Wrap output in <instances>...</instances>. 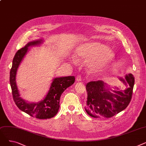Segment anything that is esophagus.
<instances>
[{"label":"esophagus","instance_id":"34e87169","mask_svg":"<svg viewBox=\"0 0 146 146\" xmlns=\"http://www.w3.org/2000/svg\"><path fill=\"white\" fill-rule=\"evenodd\" d=\"M76 81H77L78 82H81L82 81V77H81L80 75H78V76H77V77H76Z\"/></svg>","mask_w":146,"mask_h":146}]
</instances>
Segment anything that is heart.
Instances as JSON below:
<instances>
[{
	"label": "heart",
	"mask_w": 146,
	"mask_h": 146,
	"mask_svg": "<svg viewBox=\"0 0 146 146\" xmlns=\"http://www.w3.org/2000/svg\"><path fill=\"white\" fill-rule=\"evenodd\" d=\"M76 58L86 60V66L90 73H101L112 64L115 58V53L107 45L90 42L80 44L74 51Z\"/></svg>",
	"instance_id": "b5f03b06"
}]
</instances>
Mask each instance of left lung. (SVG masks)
Wrapping results in <instances>:
<instances>
[{
	"instance_id": "1",
	"label": "left lung",
	"mask_w": 146,
	"mask_h": 146,
	"mask_svg": "<svg viewBox=\"0 0 146 146\" xmlns=\"http://www.w3.org/2000/svg\"><path fill=\"white\" fill-rule=\"evenodd\" d=\"M127 88L113 89L102 80L91 81L86 85L88 98L85 110L94 118H111L125 110L131 101L134 85V77L128 73L123 79L118 77Z\"/></svg>"
}]
</instances>
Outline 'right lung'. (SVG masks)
<instances>
[{
  "mask_svg": "<svg viewBox=\"0 0 146 146\" xmlns=\"http://www.w3.org/2000/svg\"><path fill=\"white\" fill-rule=\"evenodd\" d=\"M43 42L42 39L29 42L24 47L19 50L15 54L10 72V84L14 102L19 110L36 118L49 119L54 117L57 113L60 108L61 95L67 88L74 83V76H66L53 79L47 94L44 99L38 102H30L21 98L16 82L18 68L29 51L28 48L40 45Z\"/></svg>",
  "mask_w": 146,
  "mask_h": 146,
  "instance_id": "add662e5",
  "label": "right lung"
}]
</instances>
